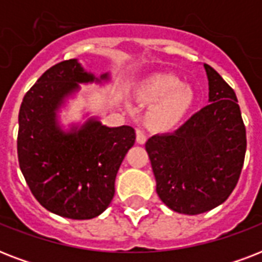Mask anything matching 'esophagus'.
Returning <instances> with one entry per match:
<instances>
[{
  "label": "esophagus",
  "instance_id": "obj_1",
  "mask_svg": "<svg viewBox=\"0 0 262 262\" xmlns=\"http://www.w3.org/2000/svg\"><path fill=\"white\" fill-rule=\"evenodd\" d=\"M136 135H137V143L141 144V145L145 144V141H147V135H145V132L143 129H137Z\"/></svg>",
  "mask_w": 262,
  "mask_h": 262
}]
</instances>
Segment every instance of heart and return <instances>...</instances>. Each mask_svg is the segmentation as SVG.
<instances>
[{"mask_svg":"<svg viewBox=\"0 0 262 262\" xmlns=\"http://www.w3.org/2000/svg\"><path fill=\"white\" fill-rule=\"evenodd\" d=\"M140 96L149 103L158 102L149 114L156 127H170L181 121L194 103L190 87L182 85L171 75H155L140 88Z\"/></svg>","mask_w":262,"mask_h":262,"instance_id":"heart-1","label":"heart"}]
</instances>
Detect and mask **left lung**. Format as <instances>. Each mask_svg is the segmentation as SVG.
Here are the masks:
<instances>
[{
    "label": "left lung",
    "instance_id": "left-lung-1",
    "mask_svg": "<svg viewBox=\"0 0 262 262\" xmlns=\"http://www.w3.org/2000/svg\"><path fill=\"white\" fill-rule=\"evenodd\" d=\"M208 102L172 133L145 143L156 193L170 209L199 215L223 204L238 183L246 152L236 95L207 63Z\"/></svg>",
    "mask_w": 262,
    "mask_h": 262
}]
</instances>
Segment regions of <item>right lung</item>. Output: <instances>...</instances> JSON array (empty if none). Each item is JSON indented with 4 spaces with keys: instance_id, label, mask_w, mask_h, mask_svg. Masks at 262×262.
I'll list each match as a JSON object with an SVG mask.
<instances>
[{
    "instance_id": "1",
    "label": "right lung",
    "mask_w": 262,
    "mask_h": 262,
    "mask_svg": "<svg viewBox=\"0 0 262 262\" xmlns=\"http://www.w3.org/2000/svg\"><path fill=\"white\" fill-rule=\"evenodd\" d=\"M110 73L95 76L77 59L63 61L43 73L23 99L18 113V164L42 207L75 220L96 217L114 197L115 177L136 132L110 127L90 113L81 122H61L63 107L80 84L108 83Z\"/></svg>"
}]
</instances>
